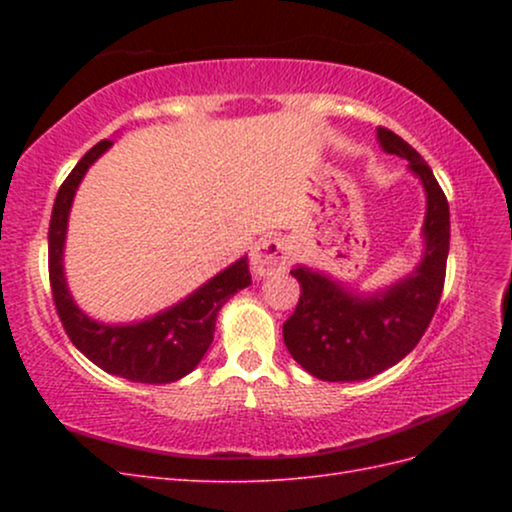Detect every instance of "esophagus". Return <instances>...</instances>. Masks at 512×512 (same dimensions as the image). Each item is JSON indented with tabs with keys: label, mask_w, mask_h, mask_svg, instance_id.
<instances>
[{
	"label": "esophagus",
	"mask_w": 512,
	"mask_h": 512,
	"mask_svg": "<svg viewBox=\"0 0 512 512\" xmlns=\"http://www.w3.org/2000/svg\"><path fill=\"white\" fill-rule=\"evenodd\" d=\"M252 269L256 275H275L288 269L290 265V245L284 237H269L258 243L252 252Z\"/></svg>",
	"instance_id": "34e87169"
}]
</instances>
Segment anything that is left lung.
<instances>
[{"label": "left lung", "mask_w": 512, "mask_h": 512, "mask_svg": "<svg viewBox=\"0 0 512 512\" xmlns=\"http://www.w3.org/2000/svg\"><path fill=\"white\" fill-rule=\"evenodd\" d=\"M378 138L384 151L406 158L425 185V256L406 280L367 299L305 267L290 271L301 297L284 322V344L318 380H365L399 363L421 342L442 297L451 241L448 200L412 145L389 128H378Z\"/></svg>", "instance_id": "8db88e82"}]
</instances>
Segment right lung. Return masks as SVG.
I'll return each instance as SVG.
<instances>
[{"label": "right lung", "instance_id": "right-lung-1", "mask_svg": "<svg viewBox=\"0 0 512 512\" xmlns=\"http://www.w3.org/2000/svg\"><path fill=\"white\" fill-rule=\"evenodd\" d=\"M111 145V141H100L91 147L57 192L49 224V280L53 301L70 342L91 363H96L108 374L132 382L168 384L190 374L200 363L213 342L215 318H218L220 307L237 290L252 284V273L247 258H241L179 305L138 324L113 327V324H100L87 318L74 305L66 288L61 254H64L74 192L87 168Z\"/></svg>", "mask_w": 512, "mask_h": 512}]
</instances>
